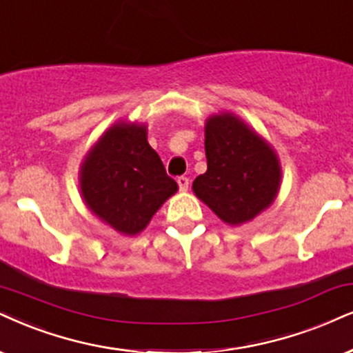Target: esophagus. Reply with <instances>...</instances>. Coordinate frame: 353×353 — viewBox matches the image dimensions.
Instances as JSON below:
<instances>
[{
	"instance_id": "esophagus-1",
	"label": "esophagus",
	"mask_w": 353,
	"mask_h": 353,
	"mask_svg": "<svg viewBox=\"0 0 353 353\" xmlns=\"http://www.w3.org/2000/svg\"><path fill=\"white\" fill-rule=\"evenodd\" d=\"M177 185H179V189L182 192H185L187 189H189V179H187V177H184V176L177 177Z\"/></svg>"
}]
</instances>
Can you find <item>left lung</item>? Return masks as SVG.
<instances>
[{
  "label": "left lung",
  "mask_w": 353,
  "mask_h": 353,
  "mask_svg": "<svg viewBox=\"0 0 353 353\" xmlns=\"http://www.w3.org/2000/svg\"><path fill=\"white\" fill-rule=\"evenodd\" d=\"M207 172L192 189L226 225L239 226L269 208L280 189L282 169L269 141L236 114L205 122Z\"/></svg>",
  "instance_id": "obj_1"
}]
</instances>
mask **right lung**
I'll list each match as a JSON object with an SVG mask.
<instances>
[{
  "instance_id": "right-lung-1",
  "label": "right lung",
  "mask_w": 353,
  "mask_h": 353,
  "mask_svg": "<svg viewBox=\"0 0 353 353\" xmlns=\"http://www.w3.org/2000/svg\"><path fill=\"white\" fill-rule=\"evenodd\" d=\"M79 189L92 215L120 234L135 236L176 194L177 184L150 146L146 125L122 120L84 156Z\"/></svg>"
}]
</instances>
